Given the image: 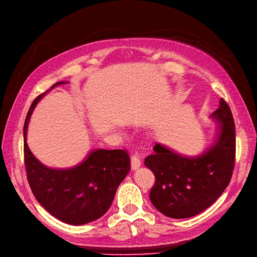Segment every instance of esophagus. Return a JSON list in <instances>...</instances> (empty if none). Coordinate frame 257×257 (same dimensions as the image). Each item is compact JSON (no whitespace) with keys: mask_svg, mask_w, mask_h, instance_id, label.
<instances>
[{"mask_svg":"<svg viewBox=\"0 0 257 257\" xmlns=\"http://www.w3.org/2000/svg\"><path fill=\"white\" fill-rule=\"evenodd\" d=\"M141 164H142V162H141L140 157L138 155L132 156V158H131V168L136 170V169L141 167Z\"/></svg>","mask_w":257,"mask_h":257,"instance_id":"1","label":"esophagus"}]
</instances>
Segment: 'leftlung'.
<instances>
[{
	"label": "left lung",
	"mask_w": 257,
	"mask_h": 257,
	"mask_svg": "<svg viewBox=\"0 0 257 257\" xmlns=\"http://www.w3.org/2000/svg\"><path fill=\"white\" fill-rule=\"evenodd\" d=\"M217 123L213 144L197 156H183L157 143L145 159L156 176L150 201L159 212L175 219L200 214L229 185L235 162V125L231 110L221 98L211 114Z\"/></svg>",
	"instance_id": "left-lung-1"
}]
</instances>
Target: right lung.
Instances as JSON below:
<instances>
[{
    "label": "right lung",
    "mask_w": 257,
    "mask_h": 257,
    "mask_svg": "<svg viewBox=\"0 0 257 257\" xmlns=\"http://www.w3.org/2000/svg\"><path fill=\"white\" fill-rule=\"evenodd\" d=\"M68 82H57L51 90ZM45 94L34 100L24 122L28 183L38 202L57 219L72 225L89 223L109 210L118 185L130 172V158L126 150L97 148L71 168H52L41 163L27 145V129L37 103Z\"/></svg>",
    "instance_id": "right-lung-1"
}]
</instances>
